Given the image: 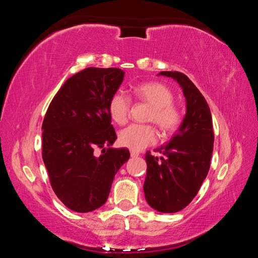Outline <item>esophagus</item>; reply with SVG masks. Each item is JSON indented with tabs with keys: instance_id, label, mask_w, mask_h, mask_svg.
<instances>
[{
	"instance_id": "obj_1",
	"label": "esophagus",
	"mask_w": 258,
	"mask_h": 258,
	"mask_svg": "<svg viewBox=\"0 0 258 258\" xmlns=\"http://www.w3.org/2000/svg\"><path fill=\"white\" fill-rule=\"evenodd\" d=\"M139 155H140V154H139L138 151H134V150L131 151V156H132V157H138Z\"/></svg>"
}]
</instances>
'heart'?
Listing matches in <instances>:
<instances>
[{"mask_svg": "<svg viewBox=\"0 0 258 258\" xmlns=\"http://www.w3.org/2000/svg\"><path fill=\"white\" fill-rule=\"evenodd\" d=\"M134 93L152 108L150 119L165 133L174 132L181 123V113L173 106L174 95L161 83H146L134 87ZM131 98L123 91H116L109 100V115L117 124L127 120ZM157 131L154 126L132 124L119 132V142L132 150H141L157 141Z\"/></svg>", "mask_w": 258, "mask_h": 258, "instance_id": "obj_1", "label": "heart"}]
</instances>
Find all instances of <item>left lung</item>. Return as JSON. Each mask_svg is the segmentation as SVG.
<instances>
[{"mask_svg": "<svg viewBox=\"0 0 258 258\" xmlns=\"http://www.w3.org/2000/svg\"><path fill=\"white\" fill-rule=\"evenodd\" d=\"M181 86L185 115L169 142L157 148L163 156L146 154L143 190L149 206L160 213L182 211L196 197L206 178L214 146L212 113L206 100L189 77L178 72H161Z\"/></svg>", "mask_w": 258, "mask_h": 258, "instance_id": "8db88e82", "label": "left lung"}]
</instances>
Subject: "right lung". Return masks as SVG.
I'll use <instances>...</instances> for the list:
<instances>
[{"mask_svg":"<svg viewBox=\"0 0 258 258\" xmlns=\"http://www.w3.org/2000/svg\"><path fill=\"white\" fill-rule=\"evenodd\" d=\"M124 74L119 68H85L64 82L47 108L43 161L56 197L74 212L101 207L116 173L130 159L126 148H110L117 137L108 109Z\"/></svg>","mask_w":258,"mask_h":258,"instance_id":"right-lung-1","label":"right lung"}]
</instances>
